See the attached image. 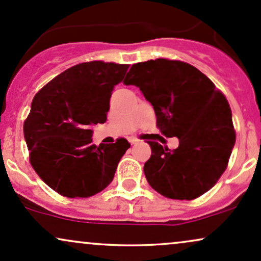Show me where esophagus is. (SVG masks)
I'll use <instances>...</instances> for the list:
<instances>
[{
  "label": "esophagus",
  "instance_id": "34e87169",
  "mask_svg": "<svg viewBox=\"0 0 261 261\" xmlns=\"http://www.w3.org/2000/svg\"><path fill=\"white\" fill-rule=\"evenodd\" d=\"M129 143L130 144H137V143H139V140H138L137 138H129Z\"/></svg>",
  "mask_w": 261,
  "mask_h": 261
}]
</instances>
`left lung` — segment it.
<instances>
[{"label":"left lung","instance_id":"1","mask_svg":"<svg viewBox=\"0 0 261 261\" xmlns=\"http://www.w3.org/2000/svg\"><path fill=\"white\" fill-rule=\"evenodd\" d=\"M123 83L139 88L151 103L161 133L179 140L173 150L148 142L151 156L144 173L151 188L178 200L210 191L225 172L236 143L225 95L195 67L166 58L133 64Z\"/></svg>","mask_w":261,"mask_h":261}]
</instances>
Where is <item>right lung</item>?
Masks as SVG:
<instances>
[{"label": "right lung", "instance_id": "right-lung-1", "mask_svg": "<svg viewBox=\"0 0 261 261\" xmlns=\"http://www.w3.org/2000/svg\"><path fill=\"white\" fill-rule=\"evenodd\" d=\"M128 67L102 61L79 63L34 96L24 122L30 164L58 194L88 198L112 182L130 144L121 138L96 146L90 127L106 122L112 90Z\"/></svg>", "mask_w": 261, "mask_h": 261}]
</instances>
